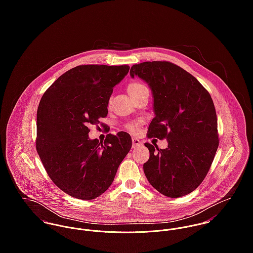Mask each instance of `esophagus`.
<instances>
[{
    "mask_svg": "<svg viewBox=\"0 0 253 253\" xmlns=\"http://www.w3.org/2000/svg\"><path fill=\"white\" fill-rule=\"evenodd\" d=\"M142 145V141H140L139 139L137 138H132V148H138Z\"/></svg>",
    "mask_w": 253,
    "mask_h": 253,
    "instance_id": "obj_1",
    "label": "esophagus"
}]
</instances>
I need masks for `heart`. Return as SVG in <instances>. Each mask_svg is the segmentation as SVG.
<instances>
[{
    "mask_svg": "<svg viewBox=\"0 0 253 253\" xmlns=\"http://www.w3.org/2000/svg\"><path fill=\"white\" fill-rule=\"evenodd\" d=\"M145 88H147V87L145 86L144 84H142L140 83H137V82H134V83H131V84H128L127 91H128V93H129V95L131 97V96H133L135 94H138L141 90H143ZM127 128L131 132H136L138 130V126H137V124L132 123V124H129L127 126Z\"/></svg>",
    "mask_w": 253,
    "mask_h": 253,
    "instance_id": "obj_1",
    "label": "heart"
}]
</instances>
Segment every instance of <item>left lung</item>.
Returning <instances> with one entry per match:
<instances>
[{
    "label": "left lung",
    "mask_w": 253,
    "mask_h": 253,
    "mask_svg": "<svg viewBox=\"0 0 253 253\" xmlns=\"http://www.w3.org/2000/svg\"><path fill=\"white\" fill-rule=\"evenodd\" d=\"M129 73L143 80L152 91L155 118L148 136L168 141L166 149L145 143L150 151L145 175L167 197L188 195L207 176L218 148L211 96L194 76L170 62L135 64Z\"/></svg>",
    "instance_id": "1"
}]
</instances>
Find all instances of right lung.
<instances>
[{"label": "right lung", "mask_w": 253, "mask_h": 253, "mask_svg": "<svg viewBox=\"0 0 253 253\" xmlns=\"http://www.w3.org/2000/svg\"><path fill=\"white\" fill-rule=\"evenodd\" d=\"M129 66L81 65L60 76L43 93L37 111L36 147L54 184L76 199L102 195L129 152L128 133L88 137L89 125L108 114L113 88Z\"/></svg>", "instance_id": "add662e5"}]
</instances>
